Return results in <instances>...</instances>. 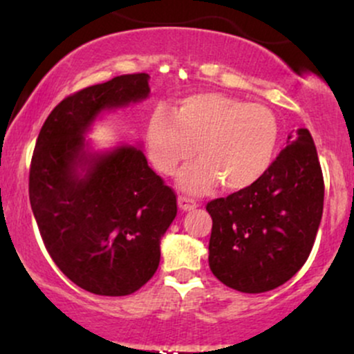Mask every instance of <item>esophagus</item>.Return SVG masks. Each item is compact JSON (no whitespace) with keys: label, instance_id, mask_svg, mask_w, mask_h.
I'll use <instances>...</instances> for the list:
<instances>
[{"label":"esophagus","instance_id":"34e87169","mask_svg":"<svg viewBox=\"0 0 354 354\" xmlns=\"http://www.w3.org/2000/svg\"><path fill=\"white\" fill-rule=\"evenodd\" d=\"M178 206H180V209L183 211H191L194 209L198 206V201L193 200V198H188V196H178Z\"/></svg>","mask_w":354,"mask_h":354}]
</instances>
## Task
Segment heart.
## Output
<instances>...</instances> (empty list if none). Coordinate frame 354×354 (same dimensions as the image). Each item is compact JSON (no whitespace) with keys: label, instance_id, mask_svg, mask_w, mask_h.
<instances>
[{"label":"heart","instance_id":"heart-1","mask_svg":"<svg viewBox=\"0 0 354 354\" xmlns=\"http://www.w3.org/2000/svg\"><path fill=\"white\" fill-rule=\"evenodd\" d=\"M278 121L270 108L221 93H198L178 101L169 113L156 111L146 129V153L160 173H181L185 189L201 191L221 180L228 189L256 183L273 161Z\"/></svg>","mask_w":354,"mask_h":354}]
</instances>
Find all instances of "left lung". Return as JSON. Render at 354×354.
<instances>
[{
  "label": "left lung",
  "instance_id": "obj_1",
  "mask_svg": "<svg viewBox=\"0 0 354 354\" xmlns=\"http://www.w3.org/2000/svg\"><path fill=\"white\" fill-rule=\"evenodd\" d=\"M286 143L258 181L206 205L213 219L209 268L241 293L281 286L315 245L324 200L318 153L304 128Z\"/></svg>",
  "mask_w": 354,
  "mask_h": 354
}]
</instances>
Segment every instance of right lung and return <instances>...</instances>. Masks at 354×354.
<instances>
[{
	"mask_svg": "<svg viewBox=\"0 0 354 354\" xmlns=\"http://www.w3.org/2000/svg\"><path fill=\"white\" fill-rule=\"evenodd\" d=\"M146 73L66 96L44 121L31 158L30 203L48 253L64 276L100 296L140 290L160 265L176 194L143 151H88L84 131L104 109L148 98Z\"/></svg>",
	"mask_w": 354,
	"mask_h": 354,
	"instance_id": "obj_1",
	"label": "right lung"
}]
</instances>
